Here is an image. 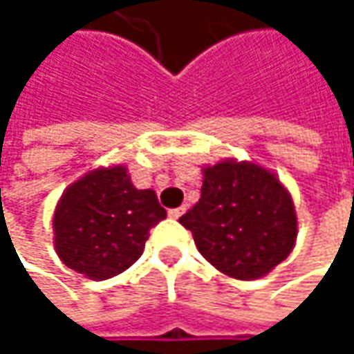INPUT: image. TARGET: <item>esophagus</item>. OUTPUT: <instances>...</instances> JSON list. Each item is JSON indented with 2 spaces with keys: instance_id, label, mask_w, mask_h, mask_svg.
I'll return each mask as SVG.
<instances>
[{
  "instance_id": "esophagus-1",
  "label": "esophagus",
  "mask_w": 354,
  "mask_h": 354,
  "mask_svg": "<svg viewBox=\"0 0 354 354\" xmlns=\"http://www.w3.org/2000/svg\"><path fill=\"white\" fill-rule=\"evenodd\" d=\"M184 211H186V207H176V209H170V211H168V215H170L172 219H178V217H182V215H184Z\"/></svg>"
}]
</instances>
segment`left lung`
Listing matches in <instances>:
<instances>
[{"instance_id":"8db88e82","label":"left lung","mask_w":354,"mask_h":354,"mask_svg":"<svg viewBox=\"0 0 354 354\" xmlns=\"http://www.w3.org/2000/svg\"><path fill=\"white\" fill-rule=\"evenodd\" d=\"M180 223L217 270L242 281L270 272L297 238L289 192L274 174L246 162L205 168L201 198Z\"/></svg>"}]
</instances>
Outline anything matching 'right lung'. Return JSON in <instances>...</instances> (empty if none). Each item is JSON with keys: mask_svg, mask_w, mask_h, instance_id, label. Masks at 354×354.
Wrapping results in <instances>:
<instances>
[{"mask_svg": "<svg viewBox=\"0 0 354 354\" xmlns=\"http://www.w3.org/2000/svg\"><path fill=\"white\" fill-rule=\"evenodd\" d=\"M162 219L166 209L153 190H137L122 166L100 168L61 196L53 219L55 248L71 270L104 281L143 254L149 230Z\"/></svg>", "mask_w": 354, "mask_h": 354, "instance_id": "1", "label": "right lung"}]
</instances>
